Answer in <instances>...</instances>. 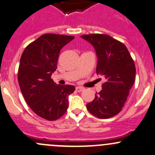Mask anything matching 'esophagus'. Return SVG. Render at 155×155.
<instances>
[{"label":"esophagus","instance_id":"obj_1","mask_svg":"<svg viewBox=\"0 0 155 155\" xmlns=\"http://www.w3.org/2000/svg\"><path fill=\"white\" fill-rule=\"evenodd\" d=\"M84 90V88H83L82 87H76V91H77V92H82Z\"/></svg>","mask_w":155,"mask_h":155}]
</instances>
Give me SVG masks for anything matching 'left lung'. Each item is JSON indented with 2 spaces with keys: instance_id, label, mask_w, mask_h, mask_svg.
Masks as SVG:
<instances>
[{
  "instance_id": "1",
  "label": "left lung",
  "mask_w": 155,
  "mask_h": 155,
  "mask_svg": "<svg viewBox=\"0 0 155 155\" xmlns=\"http://www.w3.org/2000/svg\"><path fill=\"white\" fill-rule=\"evenodd\" d=\"M95 49L98 60L97 74L105 79L100 92L86 105L94 116L100 119L114 117L121 111L134 83L136 68L126 47L110 35H81Z\"/></svg>"
}]
</instances>
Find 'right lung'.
Returning a JSON list of instances; mask_svg holds the SVG:
<instances>
[{"label":"right lung","mask_w":155,"mask_h":155,"mask_svg":"<svg viewBox=\"0 0 155 155\" xmlns=\"http://www.w3.org/2000/svg\"><path fill=\"white\" fill-rule=\"evenodd\" d=\"M73 38L45 34L24 49L21 57L18 80L24 99L34 113L50 121L64 114L68 97L75 91L73 85L56 84L51 79L60 50Z\"/></svg>","instance_id":"1"}]
</instances>
